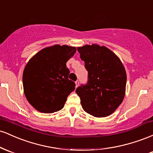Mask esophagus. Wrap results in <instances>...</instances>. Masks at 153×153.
<instances>
[{
    "label": "esophagus",
    "instance_id": "esophagus-1",
    "mask_svg": "<svg viewBox=\"0 0 153 153\" xmlns=\"http://www.w3.org/2000/svg\"><path fill=\"white\" fill-rule=\"evenodd\" d=\"M79 85V81L78 80H76V81H75V87H78Z\"/></svg>",
    "mask_w": 153,
    "mask_h": 153
}]
</instances>
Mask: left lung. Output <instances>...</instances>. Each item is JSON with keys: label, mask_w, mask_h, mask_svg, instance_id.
Segmentation results:
<instances>
[{"label": "left lung", "mask_w": 153, "mask_h": 153, "mask_svg": "<svg viewBox=\"0 0 153 153\" xmlns=\"http://www.w3.org/2000/svg\"><path fill=\"white\" fill-rule=\"evenodd\" d=\"M85 62L88 82L76 88L82 108L96 117L111 114L122 102L127 74L120 59L106 47L98 45L78 47Z\"/></svg>", "instance_id": "left-lung-1"}]
</instances>
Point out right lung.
I'll list each match as a JSON object with an SVG mask.
<instances>
[{
  "label": "right lung",
  "mask_w": 153,
  "mask_h": 153,
  "mask_svg": "<svg viewBox=\"0 0 153 153\" xmlns=\"http://www.w3.org/2000/svg\"><path fill=\"white\" fill-rule=\"evenodd\" d=\"M76 52L75 47L54 45L36 53L26 64L23 73L24 94L29 103L40 112L58 111L75 90L68 79L66 62Z\"/></svg>",
  "instance_id": "1"
}]
</instances>
